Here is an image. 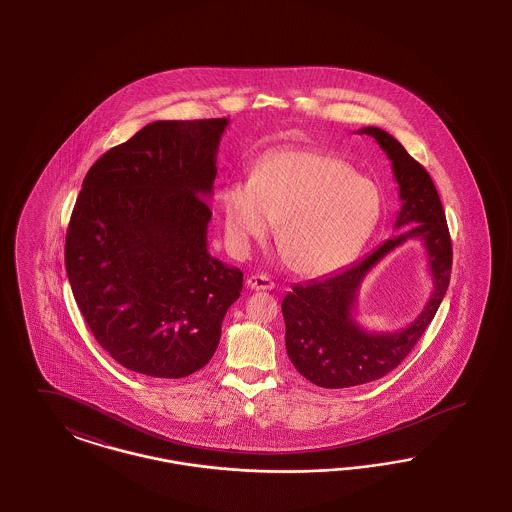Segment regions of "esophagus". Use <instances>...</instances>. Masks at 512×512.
I'll return each instance as SVG.
<instances>
[{"instance_id": "esophagus-1", "label": "esophagus", "mask_w": 512, "mask_h": 512, "mask_svg": "<svg viewBox=\"0 0 512 512\" xmlns=\"http://www.w3.org/2000/svg\"><path fill=\"white\" fill-rule=\"evenodd\" d=\"M248 288H252V290H271L275 283L269 279V277H265V275H260V273H256V275H250L247 279Z\"/></svg>"}]
</instances>
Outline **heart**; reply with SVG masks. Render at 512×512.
Segmentation results:
<instances>
[{
    "label": "heart",
    "instance_id": "1",
    "mask_svg": "<svg viewBox=\"0 0 512 512\" xmlns=\"http://www.w3.org/2000/svg\"><path fill=\"white\" fill-rule=\"evenodd\" d=\"M220 203L235 250L262 241L279 222L284 260L302 275L319 277L359 252L378 222L381 195L340 157L286 150L265 157L252 178L231 180Z\"/></svg>",
    "mask_w": 512,
    "mask_h": 512
}]
</instances>
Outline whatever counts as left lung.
<instances>
[{
    "mask_svg": "<svg viewBox=\"0 0 512 512\" xmlns=\"http://www.w3.org/2000/svg\"><path fill=\"white\" fill-rule=\"evenodd\" d=\"M359 134L376 138L393 163L400 210L395 229L406 228L387 239L357 264L349 265L321 281L294 284L284 296L286 353L303 378L326 389H343L370 383L395 370L440 307L452 273V241L435 184L416 159L391 134L364 127ZM410 238L424 243L428 252L434 292L416 322L395 333H366L354 321L359 284L372 266Z\"/></svg>",
    "mask_w": 512,
    "mask_h": 512,
    "instance_id": "1",
    "label": "left lung"
}]
</instances>
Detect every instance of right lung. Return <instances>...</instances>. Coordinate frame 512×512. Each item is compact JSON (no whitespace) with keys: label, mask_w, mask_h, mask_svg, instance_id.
Instances as JSON below:
<instances>
[{"label":"right lung","mask_w":512,"mask_h":512,"mask_svg":"<svg viewBox=\"0 0 512 512\" xmlns=\"http://www.w3.org/2000/svg\"><path fill=\"white\" fill-rule=\"evenodd\" d=\"M229 119L153 121L89 169L66 231L77 307L127 370L186 378L214 355L243 271L210 256L205 201Z\"/></svg>","instance_id":"right-lung-1"}]
</instances>
